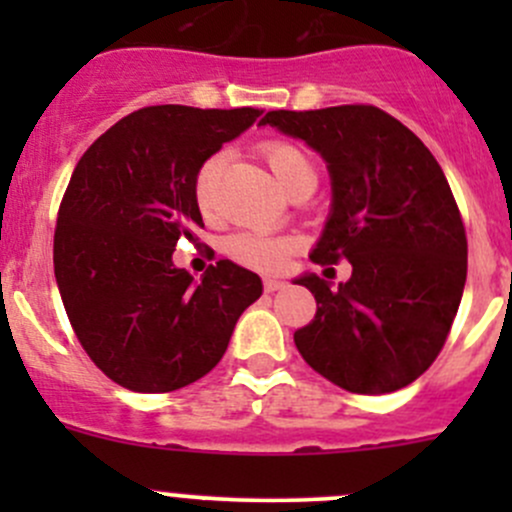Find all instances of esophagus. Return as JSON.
Instances as JSON below:
<instances>
[{
	"label": "esophagus",
	"instance_id": "1",
	"mask_svg": "<svg viewBox=\"0 0 512 512\" xmlns=\"http://www.w3.org/2000/svg\"><path fill=\"white\" fill-rule=\"evenodd\" d=\"M282 287H287V282L280 277H265V292H280Z\"/></svg>",
	"mask_w": 512,
	"mask_h": 512
}]
</instances>
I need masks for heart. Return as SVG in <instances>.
I'll list each match as a JSON object with an SVG mask.
<instances>
[{
    "mask_svg": "<svg viewBox=\"0 0 512 512\" xmlns=\"http://www.w3.org/2000/svg\"><path fill=\"white\" fill-rule=\"evenodd\" d=\"M265 153L267 165L272 168L275 178L280 180L282 188H289L297 178L302 175L314 173L312 160L307 158V153L302 148L292 146L285 141H272L265 143L262 148ZM223 158L213 156L200 165L198 175H195V203L200 205V210L213 208L215 200V185H218V173ZM294 242L289 237L280 235H265V232H235V235L227 237L225 252L235 262L247 267H255V270H280L285 265L289 250H292Z\"/></svg>",
    "mask_w": 512,
    "mask_h": 512,
    "instance_id": "1",
    "label": "heart"
}]
</instances>
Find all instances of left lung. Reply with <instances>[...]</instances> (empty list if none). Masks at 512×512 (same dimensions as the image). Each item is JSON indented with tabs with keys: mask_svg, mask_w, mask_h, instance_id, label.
<instances>
[{
	"mask_svg": "<svg viewBox=\"0 0 512 512\" xmlns=\"http://www.w3.org/2000/svg\"><path fill=\"white\" fill-rule=\"evenodd\" d=\"M260 126L299 138L327 163L332 208L309 257L347 260L332 287L297 277L317 314L294 332L302 359L352 394H391L433 364L461 304L468 242L441 165L374 106L270 111Z\"/></svg>",
	"mask_w": 512,
	"mask_h": 512,
	"instance_id": "8db88e82",
	"label": "left lung"
}]
</instances>
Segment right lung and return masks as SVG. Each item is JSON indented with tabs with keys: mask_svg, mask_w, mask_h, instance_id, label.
<instances>
[{
	"mask_svg": "<svg viewBox=\"0 0 512 512\" xmlns=\"http://www.w3.org/2000/svg\"><path fill=\"white\" fill-rule=\"evenodd\" d=\"M257 116L148 106L76 163L56 220L54 275L81 347L116 384L163 394L203 379L260 299V277L235 262H215L200 280L173 262L180 237L203 227L200 165Z\"/></svg>",
	"mask_w": 512,
	"mask_h": 512,
	"instance_id": "obj_1",
	"label": "right lung"
}]
</instances>
